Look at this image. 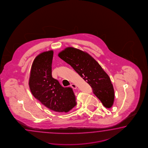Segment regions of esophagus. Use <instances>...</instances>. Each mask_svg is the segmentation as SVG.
Segmentation results:
<instances>
[{"label": "esophagus", "mask_w": 148, "mask_h": 148, "mask_svg": "<svg viewBox=\"0 0 148 148\" xmlns=\"http://www.w3.org/2000/svg\"><path fill=\"white\" fill-rule=\"evenodd\" d=\"M70 86L73 88V89H77V86L75 85V84H72L70 85Z\"/></svg>", "instance_id": "34e87169"}]
</instances>
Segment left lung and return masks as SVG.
I'll use <instances>...</instances> for the list:
<instances>
[{
	"label": "left lung",
	"instance_id": "1",
	"mask_svg": "<svg viewBox=\"0 0 148 148\" xmlns=\"http://www.w3.org/2000/svg\"><path fill=\"white\" fill-rule=\"evenodd\" d=\"M73 67L92 89L93 93L107 108L113 105L114 92L107 73L94 58L81 50L67 47L58 54Z\"/></svg>",
	"mask_w": 148,
	"mask_h": 148
}]
</instances>
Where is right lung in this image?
Returning a JSON list of instances; mask_svg holds the SVG:
<instances>
[{"instance_id":"right-lung-1","label":"right lung","mask_w":148,"mask_h":148,"mask_svg":"<svg viewBox=\"0 0 148 148\" xmlns=\"http://www.w3.org/2000/svg\"><path fill=\"white\" fill-rule=\"evenodd\" d=\"M53 51L42 52L32 62L29 88L32 95L45 107L57 112H67L77 104L73 89L64 88L52 77Z\"/></svg>"}]
</instances>
